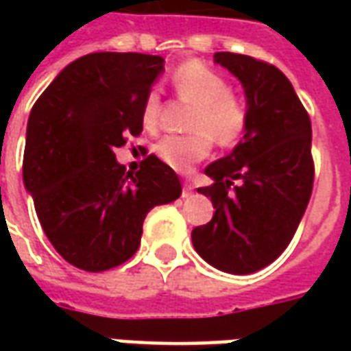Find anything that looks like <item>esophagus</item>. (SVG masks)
<instances>
[{"label": "esophagus", "mask_w": 351, "mask_h": 351, "mask_svg": "<svg viewBox=\"0 0 351 351\" xmlns=\"http://www.w3.org/2000/svg\"><path fill=\"white\" fill-rule=\"evenodd\" d=\"M191 193H193V186L190 182H184L182 197H191Z\"/></svg>", "instance_id": "obj_1"}]
</instances>
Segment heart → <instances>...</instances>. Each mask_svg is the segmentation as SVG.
Listing matches in <instances>:
<instances>
[{
  "instance_id": "b5f03b06",
  "label": "heart",
  "mask_w": 351,
  "mask_h": 351,
  "mask_svg": "<svg viewBox=\"0 0 351 351\" xmlns=\"http://www.w3.org/2000/svg\"><path fill=\"white\" fill-rule=\"evenodd\" d=\"M173 86L182 99L195 105L190 135H169L156 146V154L165 165L178 173H190L213 150V137L221 146L235 145L248 125L246 101L229 92L228 80L201 62L190 60L173 73ZM161 97L152 90L143 103V122L156 128L160 122Z\"/></svg>"
}]
</instances>
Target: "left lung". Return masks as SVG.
<instances>
[{
  "label": "left lung",
  "instance_id": "8db88e82",
  "mask_svg": "<svg viewBox=\"0 0 351 351\" xmlns=\"http://www.w3.org/2000/svg\"><path fill=\"white\" fill-rule=\"evenodd\" d=\"M214 64L244 88L248 125L226 158L213 161L199 188L213 201V220L191 231L206 263L229 274H252L271 265L291 243L314 184L312 125L291 82L274 65L233 52Z\"/></svg>",
  "mask_w": 351,
  "mask_h": 351
}]
</instances>
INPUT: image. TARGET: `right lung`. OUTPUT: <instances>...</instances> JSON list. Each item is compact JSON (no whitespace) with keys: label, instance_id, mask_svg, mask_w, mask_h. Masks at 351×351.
Here are the masks:
<instances>
[{"label":"right lung","instance_id":"add662e5","mask_svg":"<svg viewBox=\"0 0 351 351\" xmlns=\"http://www.w3.org/2000/svg\"><path fill=\"white\" fill-rule=\"evenodd\" d=\"M165 60L93 52L60 71L35 101L22 176L45 235L67 263L108 271L137 252L150 208L180 197L173 169L148 156L125 173L114 150L143 131V103Z\"/></svg>","mask_w":351,"mask_h":351}]
</instances>
